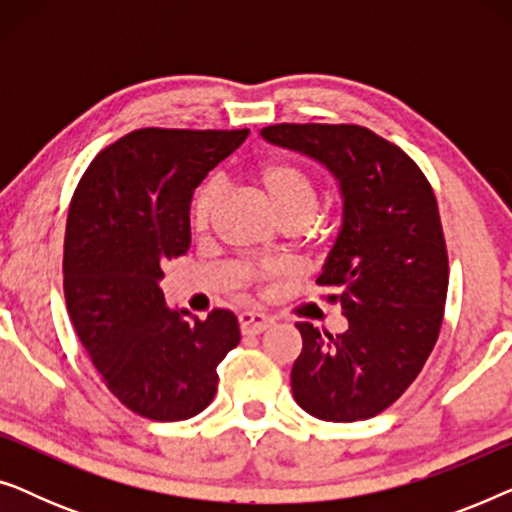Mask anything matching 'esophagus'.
Segmentation results:
<instances>
[{"label": "esophagus", "instance_id": "obj_1", "mask_svg": "<svg viewBox=\"0 0 512 512\" xmlns=\"http://www.w3.org/2000/svg\"><path fill=\"white\" fill-rule=\"evenodd\" d=\"M272 319L265 317L261 312H242L240 314V331L244 335H258L263 333L265 328H270Z\"/></svg>", "mask_w": 512, "mask_h": 512}]
</instances>
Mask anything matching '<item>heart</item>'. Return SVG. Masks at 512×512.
<instances>
[{
  "label": "heart",
  "mask_w": 512,
  "mask_h": 512,
  "mask_svg": "<svg viewBox=\"0 0 512 512\" xmlns=\"http://www.w3.org/2000/svg\"><path fill=\"white\" fill-rule=\"evenodd\" d=\"M258 181H261L265 193H268L272 205H275L279 219L310 223L319 207V193L317 186H314V179L303 167L284 163V160H272V163H265L258 170ZM221 193L223 184L219 179L205 181L200 191L195 193L191 205V223L198 233H205L212 226L221 202Z\"/></svg>",
  "instance_id": "heart-1"
}]
</instances>
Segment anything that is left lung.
Wrapping results in <instances>:
<instances>
[{
    "instance_id": "1",
    "label": "left lung",
    "mask_w": 512,
    "mask_h": 512,
    "mask_svg": "<svg viewBox=\"0 0 512 512\" xmlns=\"http://www.w3.org/2000/svg\"><path fill=\"white\" fill-rule=\"evenodd\" d=\"M265 142L303 153L338 181L342 226L319 286L338 291L347 331L300 321L296 403L324 422H356L389 408L436 345L447 296L438 202L422 170L361 125H268Z\"/></svg>"
}]
</instances>
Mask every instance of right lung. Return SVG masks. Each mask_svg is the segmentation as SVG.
<instances>
[{"instance_id":"add662e5","label":"right lung","mask_w":512,"mask_h":512,"mask_svg":"<svg viewBox=\"0 0 512 512\" xmlns=\"http://www.w3.org/2000/svg\"><path fill=\"white\" fill-rule=\"evenodd\" d=\"M249 130L146 128L83 174L65 233L67 312L111 394L137 415L179 422L216 394V366L240 342L233 312L205 321L165 303L163 265L191 247L195 188Z\"/></svg>"}]
</instances>
